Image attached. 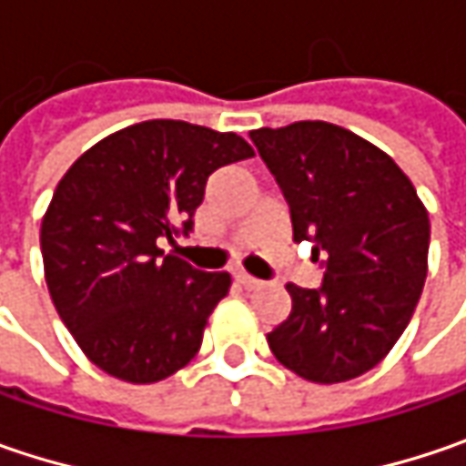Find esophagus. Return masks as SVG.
Masks as SVG:
<instances>
[{"instance_id": "1", "label": "esophagus", "mask_w": 466, "mask_h": 466, "mask_svg": "<svg viewBox=\"0 0 466 466\" xmlns=\"http://www.w3.org/2000/svg\"><path fill=\"white\" fill-rule=\"evenodd\" d=\"M236 279H238V285H241V288H246V290H257V288L261 285V279L251 278V275H246V272L236 275Z\"/></svg>"}]
</instances>
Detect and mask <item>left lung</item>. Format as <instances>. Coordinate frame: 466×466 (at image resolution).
I'll return each mask as SVG.
<instances>
[{"label":"left lung","mask_w":466,"mask_h":466,"mask_svg":"<svg viewBox=\"0 0 466 466\" xmlns=\"http://www.w3.org/2000/svg\"><path fill=\"white\" fill-rule=\"evenodd\" d=\"M251 142L290 207L293 241L324 257L319 288L288 285L293 311L267 334L306 381L339 384L384 360L428 275L431 220L402 168L327 121L254 129Z\"/></svg>","instance_id":"obj_1"}]
</instances>
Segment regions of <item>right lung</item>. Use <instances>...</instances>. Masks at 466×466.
Instances as JSON below:
<instances>
[{
    "label": "right lung",
    "mask_w": 466,
    "mask_h": 466,
    "mask_svg": "<svg viewBox=\"0 0 466 466\" xmlns=\"http://www.w3.org/2000/svg\"><path fill=\"white\" fill-rule=\"evenodd\" d=\"M251 155L233 132L153 118L100 139L64 173L41 223L46 285L100 370L155 384L197 355L230 275L199 272L157 243L188 236L207 178Z\"/></svg>",
    "instance_id": "right-lung-1"
}]
</instances>
